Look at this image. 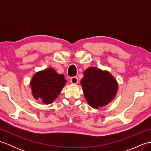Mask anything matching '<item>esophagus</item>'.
<instances>
[{"label": "esophagus", "mask_w": 151, "mask_h": 151, "mask_svg": "<svg viewBox=\"0 0 151 151\" xmlns=\"http://www.w3.org/2000/svg\"><path fill=\"white\" fill-rule=\"evenodd\" d=\"M70 82L73 84H76L78 82V79L77 77H76V76H73V77L70 78Z\"/></svg>", "instance_id": "1"}]
</instances>
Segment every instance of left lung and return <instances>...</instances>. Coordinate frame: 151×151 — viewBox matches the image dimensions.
I'll use <instances>...</instances> for the list:
<instances>
[{"label":"left lung","mask_w":151,"mask_h":151,"mask_svg":"<svg viewBox=\"0 0 151 151\" xmlns=\"http://www.w3.org/2000/svg\"><path fill=\"white\" fill-rule=\"evenodd\" d=\"M83 74L81 84L91 107L95 109L104 107L114 100L118 91V83L110 72L91 67Z\"/></svg>","instance_id":"obj_1"}]
</instances>
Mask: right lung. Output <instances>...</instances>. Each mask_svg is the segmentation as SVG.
<instances>
[{"label": "right lung", "instance_id": "add662e5", "mask_svg": "<svg viewBox=\"0 0 151 151\" xmlns=\"http://www.w3.org/2000/svg\"><path fill=\"white\" fill-rule=\"evenodd\" d=\"M66 82L64 75L53 68L40 70L34 74L30 82L32 95L43 104H51L58 97Z\"/></svg>", "mask_w": 151, "mask_h": 151}]
</instances>
